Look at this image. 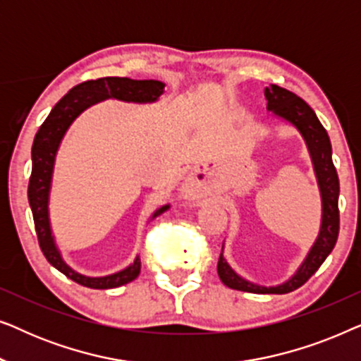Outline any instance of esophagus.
Here are the masks:
<instances>
[{
    "label": "esophagus",
    "mask_w": 361,
    "mask_h": 361,
    "mask_svg": "<svg viewBox=\"0 0 361 361\" xmlns=\"http://www.w3.org/2000/svg\"><path fill=\"white\" fill-rule=\"evenodd\" d=\"M184 190L187 192V194H190V190H192V185H190V184H187V185L184 187Z\"/></svg>",
    "instance_id": "34e87169"
}]
</instances>
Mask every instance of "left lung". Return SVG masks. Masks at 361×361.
I'll list each match as a JSON object with an SVG mask.
<instances>
[{
    "label": "left lung",
    "mask_w": 361,
    "mask_h": 361,
    "mask_svg": "<svg viewBox=\"0 0 361 361\" xmlns=\"http://www.w3.org/2000/svg\"><path fill=\"white\" fill-rule=\"evenodd\" d=\"M264 97L268 100V111H273L276 116L283 118L290 123L295 130L304 137L305 146H307L310 159H312L314 172L317 177V184L320 190V199H322V221H320V231L317 240L312 248L305 256L302 264L295 271L293 278L279 286H259L241 278L235 269L226 263L224 256V246L219 258V276L221 283L228 286L230 289L243 290V293L253 294H288L290 290L298 289L320 268L325 258L332 253L335 243L338 238V176L332 162V145H330L329 135L319 121L312 108L299 98L295 93L286 90L283 87L269 85L264 88Z\"/></svg>",
    "instance_id": "8db88e82"
}]
</instances>
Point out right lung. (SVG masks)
<instances>
[{"instance_id": "1", "label": "right lung", "mask_w": 361, "mask_h": 361, "mask_svg": "<svg viewBox=\"0 0 361 361\" xmlns=\"http://www.w3.org/2000/svg\"><path fill=\"white\" fill-rule=\"evenodd\" d=\"M164 83L159 80H133L128 77H103L97 80H87L78 83L62 97L52 111L49 113L46 121L42 123L36 133L32 142V172L29 179L27 199L32 210L34 226L44 256L54 268L66 274L68 279L77 284L90 289H111L120 288L123 284L131 283L140 276L141 259H136L123 271L115 274L103 276V278H90L73 271L66 261L62 259L56 240H54L51 220H49V194H51V182L54 172V162L62 137L66 136L68 126L88 106L95 105L106 98H116L121 102L133 103H152L162 95ZM169 209V205H162L152 214L151 219H156Z\"/></svg>"}]
</instances>
